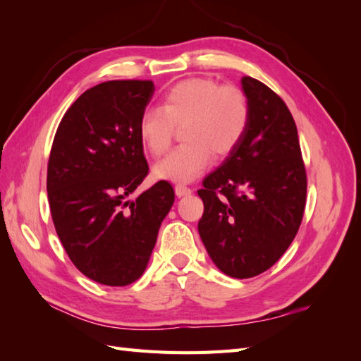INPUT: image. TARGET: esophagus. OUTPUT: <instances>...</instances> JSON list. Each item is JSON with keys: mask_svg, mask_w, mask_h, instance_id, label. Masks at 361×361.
<instances>
[{"mask_svg": "<svg viewBox=\"0 0 361 361\" xmlns=\"http://www.w3.org/2000/svg\"><path fill=\"white\" fill-rule=\"evenodd\" d=\"M174 191H176V195H178L179 197L191 195V188H188L187 185H180V183H179V185H176Z\"/></svg>", "mask_w": 361, "mask_h": 361, "instance_id": "esophagus-1", "label": "esophagus"}]
</instances>
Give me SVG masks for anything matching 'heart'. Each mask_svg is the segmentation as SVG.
Segmentation results:
<instances>
[{
  "instance_id": "b5f03b06",
  "label": "heart",
  "mask_w": 361,
  "mask_h": 361,
  "mask_svg": "<svg viewBox=\"0 0 361 361\" xmlns=\"http://www.w3.org/2000/svg\"><path fill=\"white\" fill-rule=\"evenodd\" d=\"M250 114V102L241 87L188 78L165 92L160 108L143 111L137 135L151 154L162 156L173 143L176 128H183L185 143L157 162L154 174L171 182H190L204 173L212 154L226 157L241 143Z\"/></svg>"
}]
</instances>
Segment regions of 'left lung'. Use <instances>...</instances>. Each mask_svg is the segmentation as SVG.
<instances>
[{
	"mask_svg": "<svg viewBox=\"0 0 361 361\" xmlns=\"http://www.w3.org/2000/svg\"><path fill=\"white\" fill-rule=\"evenodd\" d=\"M250 123L241 143L197 190L199 235L212 261L231 278L270 269L292 244L306 207L307 178L295 120L283 99L243 77Z\"/></svg>",
	"mask_w": 361,
	"mask_h": 361,
	"instance_id": "8db88e82",
	"label": "left lung"
}]
</instances>
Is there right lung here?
<instances>
[{"label":"right lung","instance_id":"1","mask_svg":"<svg viewBox=\"0 0 361 361\" xmlns=\"http://www.w3.org/2000/svg\"><path fill=\"white\" fill-rule=\"evenodd\" d=\"M151 80H111L85 91L63 116L47 164V199L72 264L92 281L128 286L145 271L174 202L159 180L131 201L148 174L137 122Z\"/></svg>","mask_w":361,"mask_h":361}]
</instances>
